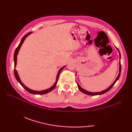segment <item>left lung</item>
Listing matches in <instances>:
<instances>
[{
  "label": "left lung",
  "instance_id": "left-lung-1",
  "mask_svg": "<svg viewBox=\"0 0 132 132\" xmlns=\"http://www.w3.org/2000/svg\"><path fill=\"white\" fill-rule=\"evenodd\" d=\"M116 48L117 50H118V51H119V55H120V63H120V66H119V74H118V76H117V77L116 78V79H115V80H114V82L112 84V85H111L110 86H109L108 88H107L106 89H104V90H103V91H101V92H89V91H86V89H83V88L81 87L80 86V85H79V84H78V83L77 82V85H78V88H79V90H80L81 92H83V93H85V94H87V95H91V96H94V95H102V94H104V93H105V92L108 91L109 90V89H110L114 86V84H115L116 82L117 81V80L119 79V77H120V74H121V63H120V58H121V54H120V51L119 50V49H117L116 47Z\"/></svg>",
  "mask_w": 132,
  "mask_h": 132
}]
</instances>
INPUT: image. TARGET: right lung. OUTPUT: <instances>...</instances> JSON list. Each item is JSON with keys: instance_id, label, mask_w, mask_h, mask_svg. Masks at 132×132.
Here are the masks:
<instances>
[{"instance_id": "obj_1", "label": "right lung", "mask_w": 132, "mask_h": 132, "mask_svg": "<svg viewBox=\"0 0 132 132\" xmlns=\"http://www.w3.org/2000/svg\"><path fill=\"white\" fill-rule=\"evenodd\" d=\"M32 33V32H29L28 33H27V35H25L23 38H22L21 40V41H20V44H19V46L16 47V50H15V53H14V57H13V59H14V68H15V69H14V74H15V77H16V80L18 81V82H19L20 84V85H21V86L23 87L25 89H26V90H27L28 92H29V93L32 94H35V95H43V94H45L48 93V92H50V91H52V90H53V89H54L55 88L56 85H57V82H58V78H59V75H60V72H61V71L63 69V68H64V67H65V66H64L63 67H62V68H61V69H60V70H59L58 72V74H57V78H56V81H55V83L54 84V85H53V86L51 87L48 88V89H45V90L39 91H38L32 90V89L29 88L28 87H27V86H25V85H24V84L23 83V82H22L21 81L20 79L19 76V74H18V71H17V70L15 69V68H16V63H17V56H18V53H19V50H20V47H21V45H22V44H23V43H24V41L25 40V39H26L29 35L31 34Z\"/></svg>"}]
</instances>
